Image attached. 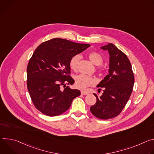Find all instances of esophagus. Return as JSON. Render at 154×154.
Returning <instances> with one entry per match:
<instances>
[{
	"mask_svg": "<svg viewBox=\"0 0 154 154\" xmlns=\"http://www.w3.org/2000/svg\"><path fill=\"white\" fill-rule=\"evenodd\" d=\"M81 94H83V95H87V94H88V92L86 91L82 90V91H81Z\"/></svg>",
	"mask_w": 154,
	"mask_h": 154,
	"instance_id": "obj_1",
	"label": "esophagus"
}]
</instances>
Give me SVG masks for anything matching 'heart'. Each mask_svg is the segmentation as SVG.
<instances>
[{
    "label": "heart",
    "mask_w": 154,
    "mask_h": 154,
    "mask_svg": "<svg viewBox=\"0 0 154 154\" xmlns=\"http://www.w3.org/2000/svg\"><path fill=\"white\" fill-rule=\"evenodd\" d=\"M91 62L96 66L100 65L103 62L102 57L96 52H91L88 55ZM80 56L76 55L71 58L69 61V66L71 69L75 71L77 69ZM96 83V79L91 76L83 74H79L75 77V84L77 88L80 89H84L86 87L93 86Z\"/></svg>",
    "instance_id": "heart-1"
}]
</instances>
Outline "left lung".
I'll return each instance as SVG.
<instances>
[{
	"label": "left lung",
	"mask_w": 154,
	"mask_h": 154,
	"mask_svg": "<svg viewBox=\"0 0 154 154\" xmlns=\"http://www.w3.org/2000/svg\"><path fill=\"white\" fill-rule=\"evenodd\" d=\"M100 48L109 55L108 74L97 86V91L102 88L103 93L101 96L94 94L97 100L90 111L97 118L108 119L121 112L132 93L135 80L131 63L124 53L112 43Z\"/></svg>",
	"instance_id": "left-lung-1"
}]
</instances>
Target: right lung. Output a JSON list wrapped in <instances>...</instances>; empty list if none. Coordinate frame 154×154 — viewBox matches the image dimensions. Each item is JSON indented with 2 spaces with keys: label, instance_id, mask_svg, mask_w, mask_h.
Returning <instances> with one entry per match:
<instances>
[{
  "label": "right lung",
  "instance_id": "1",
  "mask_svg": "<svg viewBox=\"0 0 154 154\" xmlns=\"http://www.w3.org/2000/svg\"><path fill=\"white\" fill-rule=\"evenodd\" d=\"M90 46L67 39L54 38L44 42L35 49L27 65V88L35 107L43 114L55 116L69 108L74 98L80 95L69 75V61L74 56Z\"/></svg>",
  "mask_w": 154,
  "mask_h": 154
}]
</instances>
